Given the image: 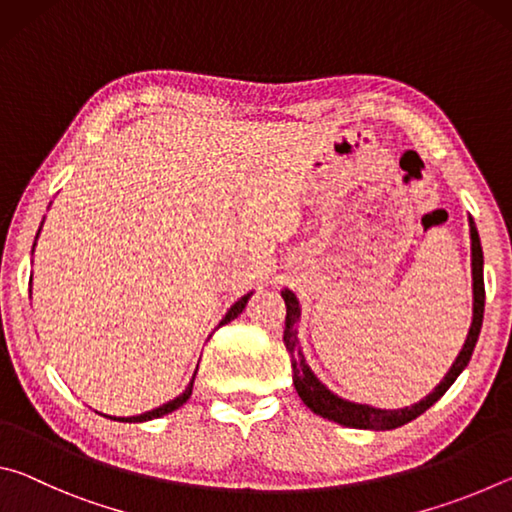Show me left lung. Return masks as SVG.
I'll use <instances>...</instances> for the list:
<instances>
[{
    "label": "left lung",
    "mask_w": 512,
    "mask_h": 512,
    "mask_svg": "<svg viewBox=\"0 0 512 512\" xmlns=\"http://www.w3.org/2000/svg\"><path fill=\"white\" fill-rule=\"evenodd\" d=\"M467 223H470V250H472V323L470 332H467V339L463 343L461 352L454 359L452 368L447 370V375L440 379V384L433 388V391L422 397L420 402L411 406H404V409H379V406L372 404H361L345 400V397L336 395L334 391L318 379V375L307 363L305 352L300 348L298 339V325L302 316V307L296 293L291 289H282L284 305H287V320H284V345H287L289 357H291V370H293V386H296L298 397L305 402L311 411L320 418H327L332 422H339L343 427L352 429H372V431H388L397 429L402 424L411 422L422 415L429 406L436 404L440 397L447 393V388L454 384L456 377L465 370L467 363L472 359L474 345L479 341V332L483 325V307H485V289H483V248L479 239V230H476L474 219L467 216Z\"/></svg>",
    "instance_id": "obj_1"
}]
</instances>
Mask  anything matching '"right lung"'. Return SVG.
<instances>
[{
  "label": "right lung",
  "instance_id": "obj_1",
  "mask_svg": "<svg viewBox=\"0 0 512 512\" xmlns=\"http://www.w3.org/2000/svg\"><path fill=\"white\" fill-rule=\"evenodd\" d=\"M45 223V221H42ZM42 223H40V228H38V235H40V230H42ZM38 235H36V241H38ZM33 248H36V244H33ZM33 253V250H31ZM255 291H248L246 296H241L235 305H232L230 309H228V314H225L223 318H221V323H219V327L221 325H225V323H230V320H235L241 311L246 309V302H248V298L253 296ZM196 370H198V366H196ZM194 379H196V372L192 375V379H189V384L185 386V391L180 393V395H176L173 397V400H169V402H164V404H160L158 409H151V411H146V413H140V415H128V418H117V415H106V413H101L103 418H110V420H117V422H146V420H155V418H162V415H167V413H171V411H176V409H180V406H183L187 400H189V395H192V388H194ZM99 413V411H97Z\"/></svg>",
  "mask_w": 512,
  "mask_h": 512
}]
</instances>
